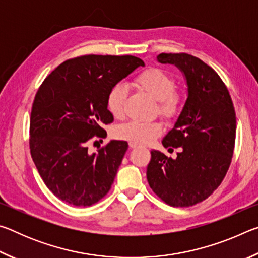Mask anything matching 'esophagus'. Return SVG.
Segmentation results:
<instances>
[{"label":"esophagus","mask_w":258,"mask_h":258,"mask_svg":"<svg viewBox=\"0 0 258 258\" xmlns=\"http://www.w3.org/2000/svg\"><path fill=\"white\" fill-rule=\"evenodd\" d=\"M128 146H130V148H132V149H134V148H138V147H139L138 143H134V142H130Z\"/></svg>","instance_id":"34e87169"}]
</instances>
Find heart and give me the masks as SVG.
Wrapping results in <instances>:
<instances>
[{"instance_id": "heart-1", "label": "heart", "mask_w": 258, "mask_h": 258, "mask_svg": "<svg viewBox=\"0 0 258 258\" xmlns=\"http://www.w3.org/2000/svg\"><path fill=\"white\" fill-rule=\"evenodd\" d=\"M135 83L148 94L159 101V112L167 119L176 118L182 109V95L176 92L175 80L160 68H149L135 78ZM127 90L121 83L113 85L107 94L106 106L115 118H121L125 113ZM163 125L158 121L131 120L120 125L116 131L117 138L126 141L148 145L163 133Z\"/></svg>"}]
</instances>
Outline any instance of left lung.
<instances>
[{"label": "left lung", "mask_w": 258, "mask_h": 258, "mask_svg": "<svg viewBox=\"0 0 258 258\" xmlns=\"http://www.w3.org/2000/svg\"><path fill=\"white\" fill-rule=\"evenodd\" d=\"M160 63L183 73L187 98L165 148H181L175 159L151 151L147 180L152 191L173 207H189L208 198L225 176L233 156L235 111L223 81L212 67L187 53H160Z\"/></svg>", "instance_id": "obj_1"}]
</instances>
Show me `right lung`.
<instances>
[{"mask_svg": "<svg viewBox=\"0 0 258 258\" xmlns=\"http://www.w3.org/2000/svg\"><path fill=\"white\" fill-rule=\"evenodd\" d=\"M145 62L133 55H83L47 76L35 95L29 123L30 155L45 185L69 205L86 207L110 190L127 150L111 140L90 154L87 142L104 138L112 123L109 90Z\"/></svg>", "mask_w": 258, "mask_h": 258, "instance_id": "right-lung-1", "label": "right lung"}]
</instances>
